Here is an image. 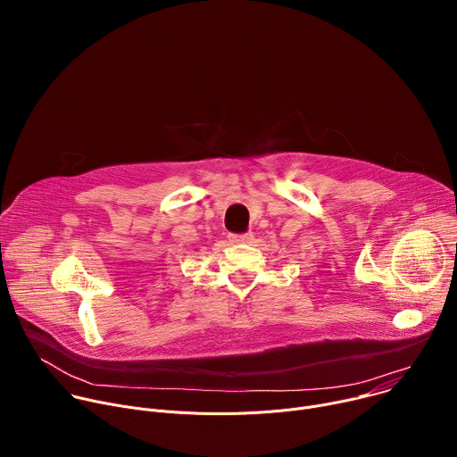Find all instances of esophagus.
Listing matches in <instances>:
<instances>
[{"label": "esophagus", "instance_id": "esophagus-1", "mask_svg": "<svg viewBox=\"0 0 457 457\" xmlns=\"http://www.w3.org/2000/svg\"><path fill=\"white\" fill-rule=\"evenodd\" d=\"M229 240L233 244H249L253 242V233H244V235H229Z\"/></svg>", "mask_w": 457, "mask_h": 457}]
</instances>
